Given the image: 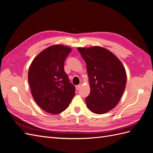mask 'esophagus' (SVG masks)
<instances>
[{"label":"esophagus","instance_id":"34e87169","mask_svg":"<svg viewBox=\"0 0 153 153\" xmlns=\"http://www.w3.org/2000/svg\"><path fill=\"white\" fill-rule=\"evenodd\" d=\"M81 86H82V84H79V85H76V90H78L80 89V88L81 87Z\"/></svg>","mask_w":153,"mask_h":153}]
</instances>
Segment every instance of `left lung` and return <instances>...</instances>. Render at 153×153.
<instances>
[{
	"mask_svg": "<svg viewBox=\"0 0 153 153\" xmlns=\"http://www.w3.org/2000/svg\"><path fill=\"white\" fill-rule=\"evenodd\" d=\"M86 62L91 87L85 98L89 109L103 114L113 109L120 101L126 84V70L119 59L101 47L77 48Z\"/></svg>",
	"mask_w": 153,
	"mask_h": 153,
	"instance_id": "left-lung-1",
	"label": "left lung"
}]
</instances>
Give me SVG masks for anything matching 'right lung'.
<instances>
[{
    "mask_svg": "<svg viewBox=\"0 0 153 153\" xmlns=\"http://www.w3.org/2000/svg\"><path fill=\"white\" fill-rule=\"evenodd\" d=\"M71 48L55 45L40 52L32 62L28 80L32 97L43 110L52 114L65 110L75 94V87L64 71Z\"/></svg>",
    "mask_w": 153,
    "mask_h": 153,
    "instance_id": "add662e5",
    "label": "right lung"
}]
</instances>
